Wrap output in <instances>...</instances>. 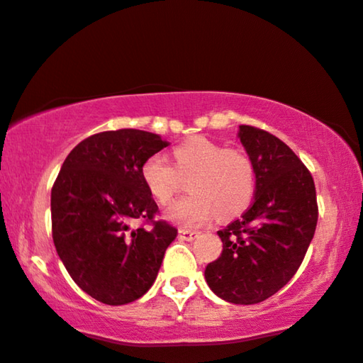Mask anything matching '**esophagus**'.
<instances>
[{
  "instance_id": "1",
  "label": "esophagus",
  "mask_w": 363,
  "mask_h": 363,
  "mask_svg": "<svg viewBox=\"0 0 363 363\" xmlns=\"http://www.w3.org/2000/svg\"><path fill=\"white\" fill-rule=\"evenodd\" d=\"M179 238H181L182 240H196L197 238H199V232L196 230H187V229H181L179 230Z\"/></svg>"
}]
</instances>
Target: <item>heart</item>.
Returning <instances> with one entry per match:
<instances>
[{"mask_svg": "<svg viewBox=\"0 0 363 363\" xmlns=\"http://www.w3.org/2000/svg\"><path fill=\"white\" fill-rule=\"evenodd\" d=\"M174 167L154 154L139 169L143 184L159 204H167L179 189V176H191V196L167 207L166 219L181 227H199L216 214L239 216L250 204L255 172L250 159L238 149H225L209 138L196 136L172 149Z\"/></svg>", "mask_w": 363, "mask_h": 363, "instance_id": "1", "label": "heart"}]
</instances>
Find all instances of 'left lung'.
Here are the masks:
<instances>
[{
  "label": "left lung",
  "mask_w": 363,
  "mask_h": 363,
  "mask_svg": "<svg viewBox=\"0 0 363 363\" xmlns=\"http://www.w3.org/2000/svg\"><path fill=\"white\" fill-rule=\"evenodd\" d=\"M238 138L254 166V202L217 232L222 254L204 277L222 301L252 306L279 292L301 267L318 209L311 172L286 143L252 125H239Z\"/></svg>",
  "instance_id": "obj_1"
}]
</instances>
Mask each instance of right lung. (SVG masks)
I'll return each instance as SVG.
<instances>
[{
    "instance_id": "obj_1",
    "label": "right lung",
    "mask_w": 363,
    "mask_h": 363,
    "mask_svg": "<svg viewBox=\"0 0 363 363\" xmlns=\"http://www.w3.org/2000/svg\"><path fill=\"white\" fill-rule=\"evenodd\" d=\"M167 143L139 129L94 134L67 154L51 191L52 240L71 279L96 301L124 306L157 277L177 229L152 220L157 204L143 184L144 159Z\"/></svg>"
}]
</instances>
